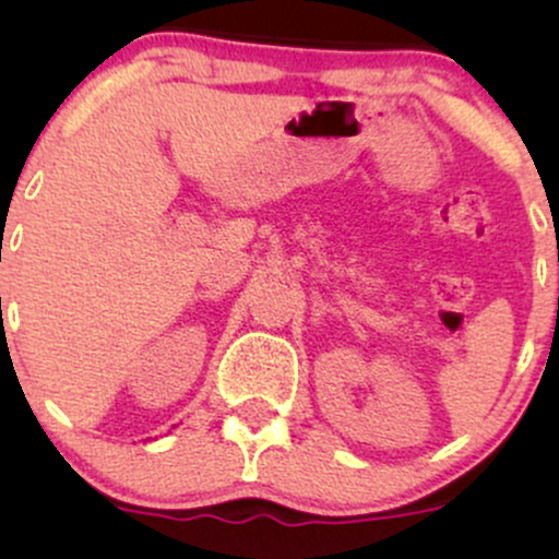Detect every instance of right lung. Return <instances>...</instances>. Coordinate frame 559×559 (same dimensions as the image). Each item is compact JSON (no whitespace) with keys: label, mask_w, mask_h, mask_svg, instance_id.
Instances as JSON below:
<instances>
[{"label":"right lung","mask_w":559,"mask_h":559,"mask_svg":"<svg viewBox=\"0 0 559 559\" xmlns=\"http://www.w3.org/2000/svg\"><path fill=\"white\" fill-rule=\"evenodd\" d=\"M0 301H2V299H0Z\"/></svg>","instance_id":"1"}]
</instances>
